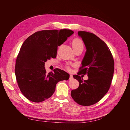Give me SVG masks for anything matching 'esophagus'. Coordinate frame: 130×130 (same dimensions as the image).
<instances>
[{
    "instance_id": "1",
    "label": "esophagus",
    "mask_w": 130,
    "mask_h": 130,
    "mask_svg": "<svg viewBox=\"0 0 130 130\" xmlns=\"http://www.w3.org/2000/svg\"><path fill=\"white\" fill-rule=\"evenodd\" d=\"M73 75H70V76H69V79H72V78H73Z\"/></svg>"
}]
</instances>
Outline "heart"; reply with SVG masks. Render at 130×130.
Wrapping results in <instances>:
<instances>
[{
	"instance_id": "b5f03b06",
	"label": "heart",
	"mask_w": 130,
	"mask_h": 130,
	"mask_svg": "<svg viewBox=\"0 0 130 130\" xmlns=\"http://www.w3.org/2000/svg\"><path fill=\"white\" fill-rule=\"evenodd\" d=\"M72 46L74 50H76L78 49L83 50L84 48V45L82 41L78 38H75L72 41Z\"/></svg>"
}]
</instances>
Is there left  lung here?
I'll return each instance as SVG.
<instances>
[{"label": "left lung", "mask_w": 130, "mask_h": 130, "mask_svg": "<svg viewBox=\"0 0 130 130\" xmlns=\"http://www.w3.org/2000/svg\"><path fill=\"white\" fill-rule=\"evenodd\" d=\"M78 36L84 41L86 52L78 75H73L79 86L71 91L74 100L82 106L98 103L107 93L113 78L115 63L106 43L94 34L78 31ZM79 73H87L88 80H84Z\"/></svg>", "instance_id": "obj_1"}]
</instances>
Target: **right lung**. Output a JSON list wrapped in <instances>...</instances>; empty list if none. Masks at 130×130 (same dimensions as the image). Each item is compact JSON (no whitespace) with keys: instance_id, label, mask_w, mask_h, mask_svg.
Here are the masks:
<instances>
[{"instance_id":"right-lung-1","label":"right lung","mask_w":130,"mask_h":130,"mask_svg":"<svg viewBox=\"0 0 130 130\" xmlns=\"http://www.w3.org/2000/svg\"><path fill=\"white\" fill-rule=\"evenodd\" d=\"M74 34L67 29L42 30L33 34L23 43L15 66L21 91L27 99L40 103L52 96L59 81L67 80L69 74L60 69L46 73L45 62L56 57L60 46Z\"/></svg>"}]
</instances>
